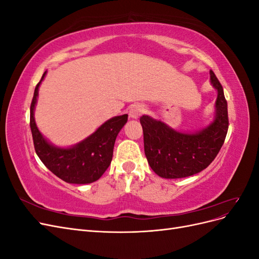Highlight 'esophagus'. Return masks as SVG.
I'll return each mask as SVG.
<instances>
[{
    "label": "esophagus",
    "instance_id": "obj_1",
    "mask_svg": "<svg viewBox=\"0 0 259 259\" xmlns=\"http://www.w3.org/2000/svg\"><path fill=\"white\" fill-rule=\"evenodd\" d=\"M144 110H145L144 106H142L140 104H135V105H132L130 107L128 114L132 119H138V117L144 112Z\"/></svg>",
    "mask_w": 259,
    "mask_h": 259
}]
</instances>
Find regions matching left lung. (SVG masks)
Returning <instances> with one entry per match:
<instances>
[{
  "instance_id": "1",
  "label": "left lung",
  "mask_w": 259,
  "mask_h": 259,
  "mask_svg": "<svg viewBox=\"0 0 259 259\" xmlns=\"http://www.w3.org/2000/svg\"><path fill=\"white\" fill-rule=\"evenodd\" d=\"M209 74L217 99L214 120L206 127L182 133L149 115L140 117L148 163L162 178H184L200 173L214 161L225 142L229 125L227 100L215 73L210 70Z\"/></svg>"
}]
</instances>
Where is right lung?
I'll use <instances>...</instances> for the list:
<instances>
[{"mask_svg":"<svg viewBox=\"0 0 259 259\" xmlns=\"http://www.w3.org/2000/svg\"><path fill=\"white\" fill-rule=\"evenodd\" d=\"M37 83L30 107V127L35 152L53 174L69 184H91L98 180L110 165L115 138L127 122V114L111 117L74 146L61 148L53 145L38 131L34 120V109L38 88L46 75Z\"/></svg>","mask_w":259,"mask_h":259,"instance_id":"obj_1","label":"right lung"}]
</instances>
